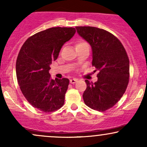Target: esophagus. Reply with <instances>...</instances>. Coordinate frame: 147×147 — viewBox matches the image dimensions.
I'll use <instances>...</instances> for the list:
<instances>
[{"mask_svg": "<svg viewBox=\"0 0 147 147\" xmlns=\"http://www.w3.org/2000/svg\"><path fill=\"white\" fill-rule=\"evenodd\" d=\"M77 81L78 80H77V79H72L70 80V84H75Z\"/></svg>", "mask_w": 147, "mask_h": 147, "instance_id": "1", "label": "esophagus"}]
</instances>
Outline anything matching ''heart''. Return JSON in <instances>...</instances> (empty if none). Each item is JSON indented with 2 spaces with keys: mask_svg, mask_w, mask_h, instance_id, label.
<instances>
[{
  "mask_svg": "<svg viewBox=\"0 0 147 147\" xmlns=\"http://www.w3.org/2000/svg\"><path fill=\"white\" fill-rule=\"evenodd\" d=\"M86 45H88V44L86 42L83 41V40H80V41H79L77 43H76L75 48H83V47L86 46Z\"/></svg>",
  "mask_w": 147,
  "mask_h": 147,
  "instance_id": "1",
  "label": "heart"
}]
</instances>
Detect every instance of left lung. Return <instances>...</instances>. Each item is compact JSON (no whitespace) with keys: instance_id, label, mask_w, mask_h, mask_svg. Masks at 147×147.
<instances>
[{"instance_id":"left-lung-1","label":"left lung","mask_w":147,"mask_h":147,"mask_svg":"<svg viewBox=\"0 0 147 147\" xmlns=\"http://www.w3.org/2000/svg\"><path fill=\"white\" fill-rule=\"evenodd\" d=\"M76 29L92 47V65L99 71L95 83L85 80L84 103L103 112L115 105L125 92L130 76L129 57L120 41L109 32L90 26Z\"/></svg>"}]
</instances>
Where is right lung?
<instances>
[{
    "label": "right lung",
    "mask_w": 147,
    "mask_h": 147,
    "mask_svg": "<svg viewBox=\"0 0 147 147\" xmlns=\"http://www.w3.org/2000/svg\"><path fill=\"white\" fill-rule=\"evenodd\" d=\"M76 32L74 28L56 27L30 36L22 45L16 63L20 89L33 107L53 112L64 104L69 79H52L49 70L61 48Z\"/></svg>",
    "instance_id": "obj_1"
}]
</instances>
